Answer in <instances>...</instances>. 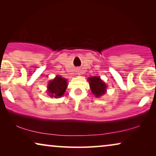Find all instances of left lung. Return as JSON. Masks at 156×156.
Segmentation results:
<instances>
[{
    "instance_id": "1",
    "label": "left lung",
    "mask_w": 156,
    "mask_h": 156,
    "mask_svg": "<svg viewBox=\"0 0 156 156\" xmlns=\"http://www.w3.org/2000/svg\"><path fill=\"white\" fill-rule=\"evenodd\" d=\"M88 80L91 90L95 97H99L105 94L106 85L99 76H91Z\"/></svg>"
}]
</instances>
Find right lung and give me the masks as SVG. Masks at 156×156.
<instances>
[{"label":"right lung","instance_id":"1","mask_svg":"<svg viewBox=\"0 0 156 156\" xmlns=\"http://www.w3.org/2000/svg\"><path fill=\"white\" fill-rule=\"evenodd\" d=\"M67 87V80L62 76H57L54 80L49 82L48 92L50 94V97L59 98L64 94Z\"/></svg>","mask_w":156,"mask_h":156}]
</instances>
